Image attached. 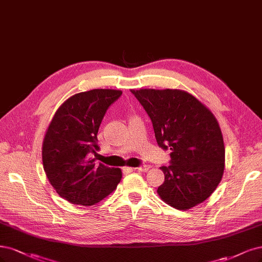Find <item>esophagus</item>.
Returning <instances> with one entry per match:
<instances>
[{
	"mask_svg": "<svg viewBox=\"0 0 262 262\" xmlns=\"http://www.w3.org/2000/svg\"><path fill=\"white\" fill-rule=\"evenodd\" d=\"M149 168H150L149 166L145 165V166H141V167H138V168H137V170H138V171H142V172H146V171H147Z\"/></svg>",
	"mask_w": 262,
	"mask_h": 262,
	"instance_id": "34e87169",
	"label": "esophagus"
}]
</instances>
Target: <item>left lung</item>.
I'll return each instance as SVG.
<instances>
[{
	"label": "left lung",
	"instance_id": "8db88e82",
	"mask_svg": "<svg viewBox=\"0 0 262 262\" xmlns=\"http://www.w3.org/2000/svg\"><path fill=\"white\" fill-rule=\"evenodd\" d=\"M154 128L159 147L170 148V166L157 193L169 206L186 210L203 203L220 183L225 161L223 137L214 115L182 90H131Z\"/></svg>",
	"mask_w": 262,
	"mask_h": 262
}]
</instances>
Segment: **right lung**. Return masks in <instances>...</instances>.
<instances>
[{
	"mask_svg": "<svg viewBox=\"0 0 262 262\" xmlns=\"http://www.w3.org/2000/svg\"><path fill=\"white\" fill-rule=\"evenodd\" d=\"M122 94L119 90L94 89L62 103L49 124L42 161L51 185L71 204L92 206L113 193L122 178L119 168L95 164L100 149L97 132L105 113Z\"/></svg>",
	"mask_w": 262,
	"mask_h": 262,
	"instance_id": "1",
	"label": "right lung"
}]
</instances>
